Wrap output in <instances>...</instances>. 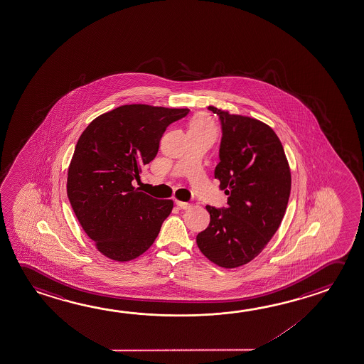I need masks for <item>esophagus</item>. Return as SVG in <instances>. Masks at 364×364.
<instances>
[{
	"label": "esophagus",
	"mask_w": 364,
	"mask_h": 364,
	"mask_svg": "<svg viewBox=\"0 0 364 364\" xmlns=\"http://www.w3.org/2000/svg\"><path fill=\"white\" fill-rule=\"evenodd\" d=\"M176 205H178L180 209H184V210L191 208V203L180 202V200H176Z\"/></svg>",
	"instance_id": "obj_1"
}]
</instances>
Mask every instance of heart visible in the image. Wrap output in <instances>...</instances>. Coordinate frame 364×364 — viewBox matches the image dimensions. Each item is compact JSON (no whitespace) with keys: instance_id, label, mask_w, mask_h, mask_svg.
<instances>
[{"instance_id":"heart-1","label":"heart","mask_w":364,"mask_h":364,"mask_svg":"<svg viewBox=\"0 0 364 364\" xmlns=\"http://www.w3.org/2000/svg\"><path fill=\"white\" fill-rule=\"evenodd\" d=\"M189 129H207L212 133H215V127L213 120L210 119L208 114H197L196 117H193L189 124Z\"/></svg>"}]
</instances>
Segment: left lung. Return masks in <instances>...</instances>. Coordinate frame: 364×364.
Returning <instances> with one entry per match:
<instances>
[{
	"label": "left lung",
	"instance_id": "left-lung-1",
	"mask_svg": "<svg viewBox=\"0 0 364 364\" xmlns=\"http://www.w3.org/2000/svg\"><path fill=\"white\" fill-rule=\"evenodd\" d=\"M222 125L215 178L228 196L226 208L207 205L209 226L198 233L203 255L222 268L257 257L279 228L291 194V170L279 138L250 117L208 107Z\"/></svg>",
	"mask_w": 364,
	"mask_h": 364
}]
</instances>
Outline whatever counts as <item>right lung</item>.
I'll use <instances>...</instances> for the list:
<instances>
[{"mask_svg":"<svg viewBox=\"0 0 364 364\" xmlns=\"http://www.w3.org/2000/svg\"><path fill=\"white\" fill-rule=\"evenodd\" d=\"M188 113L189 109L122 105L92 120L78 138L67 196L102 255L129 262L155 242L173 202L149 197L132 181L155 159L167 127Z\"/></svg>","mask_w":364,"mask_h":364,"instance_id":"add662e5","label":"right lung"}]
</instances>
